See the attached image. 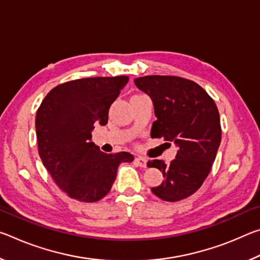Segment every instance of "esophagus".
<instances>
[{"label":"esophagus","mask_w":260,"mask_h":260,"mask_svg":"<svg viewBox=\"0 0 260 260\" xmlns=\"http://www.w3.org/2000/svg\"><path fill=\"white\" fill-rule=\"evenodd\" d=\"M135 162L140 167H146L147 166V159H146V158H143V157H140V156L135 157Z\"/></svg>","instance_id":"1"}]
</instances>
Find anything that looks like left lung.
Returning a JSON list of instances; mask_svg holds the SVG:
<instances>
[{"label": "left lung", "instance_id": "left-lung-1", "mask_svg": "<svg viewBox=\"0 0 260 260\" xmlns=\"http://www.w3.org/2000/svg\"><path fill=\"white\" fill-rule=\"evenodd\" d=\"M140 90L150 96L157 120L151 138L164 139L178 147L170 164L148 161L164 180L151 188L157 197L178 202L197 191L208 177L221 141L217 105L196 82L172 76H146L134 80Z\"/></svg>", "mask_w": 260, "mask_h": 260}]
</instances>
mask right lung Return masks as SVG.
<instances>
[{
    "label": "right lung",
    "instance_id": "1",
    "mask_svg": "<svg viewBox=\"0 0 260 260\" xmlns=\"http://www.w3.org/2000/svg\"><path fill=\"white\" fill-rule=\"evenodd\" d=\"M128 77L77 79L56 86L38 109L39 155L57 186L68 196L93 203L110 191L120 162L129 152L104 153L91 142L96 125H107L111 104Z\"/></svg>",
    "mask_w": 260,
    "mask_h": 260
}]
</instances>
